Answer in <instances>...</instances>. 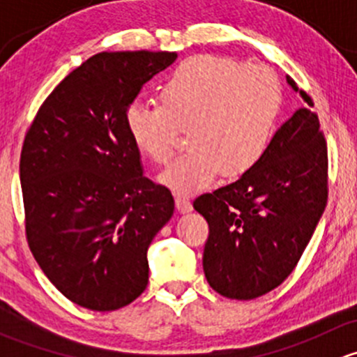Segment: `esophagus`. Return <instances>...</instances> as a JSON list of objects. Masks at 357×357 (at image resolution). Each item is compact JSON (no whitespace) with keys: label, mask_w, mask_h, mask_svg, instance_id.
I'll use <instances>...</instances> for the list:
<instances>
[{"label":"esophagus","mask_w":357,"mask_h":357,"mask_svg":"<svg viewBox=\"0 0 357 357\" xmlns=\"http://www.w3.org/2000/svg\"><path fill=\"white\" fill-rule=\"evenodd\" d=\"M176 207H178V211L183 212V214H185V212H190L193 208L192 202L186 199V197H181V195L176 197Z\"/></svg>","instance_id":"esophagus-1"}]
</instances>
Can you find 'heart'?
Instances as JSON below:
<instances>
[{"instance_id":"1","label":"heart","mask_w":357,"mask_h":357,"mask_svg":"<svg viewBox=\"0 0 357 357\" xmlns=\"http://www.w3.org/2000/svg\"><path fill=\"white\" fill-rule=\"evenodd\" d=\"M158 100L160 105L136 102L126 112L132 145L155 164H167L179 129H186L190 150L162 172L160 181L178 193H197L219 172L240 178L261 162L282 95L268 68L193 56L162 82Z\"/></svg>"}]
</instances>
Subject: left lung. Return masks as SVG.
Segmentation results:
<instances>
[{
	"label": "left lung",
	"mask_w": 357,
	"mask_h": 357,
	"mask_svg": "<svg viewBox=\"0 0 357 357\" xmlns=\"http://www.w3.org/2000/svg\"><path fill=\"white\" fill-rule=\"evenodd\" d=\"M275 132L238 181L197 197L208 225L204 273L222 297L250 301L282 285L307 247L328 200V150L311 96Z\"/></svg>",
	"instance_id": "obj_1"
}]
</instances>
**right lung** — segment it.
Returning <instances> with one entry per match:
<instances>
[{
    "mask_svg": "<svg viewBox=\"0 0 357 357\" xmlns=\"http://www.w3.org/2000/svg\"><path fill=\"white\" fill-rule=\"evenodd\" d=\"M171 52H103L43 102L20 153L25 236L50 282L81 307L115 311L146 289V250L171 219L169 188L143 176L126 112Z\"/></svg>",
    "mask_w": 357,
    "mask_h": 357,
    "instance_id": "add662e5",
    "label": "right lung"
}]
</instances>
